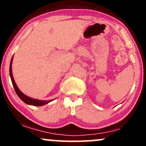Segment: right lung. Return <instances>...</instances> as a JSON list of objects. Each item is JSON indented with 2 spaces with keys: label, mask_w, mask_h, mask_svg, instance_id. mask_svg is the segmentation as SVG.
Listing matches in <instances>:
<instances>
[{
  "label": "right lung",
  "mask_w": 146,
  "mask_h": 146,
  "mask_svg": "<svg viewBox=\"0 0 146 146\" xmlns=\"http://www.w3.org/2000/svg\"><path fill=\"white\" fill-rule=\"evenodd\" d=\"M12 61H13V56H12L11 61H10V76L11 78L12 83L13 85L14 89H15V92H16L17 94L19 96V98L24 101L25 104H29V105H32V106H41L45 105V104H48V103L51 102L52 100H49V101H41V100H38V99H32V98L27 96V95H25L24 94H23L19 90V89L18 88V87L17 86L16 83L15 82V80L13 78V76H12Z\"/></svg>",
  "instance_id": "add662e5"
}]
</instances>
